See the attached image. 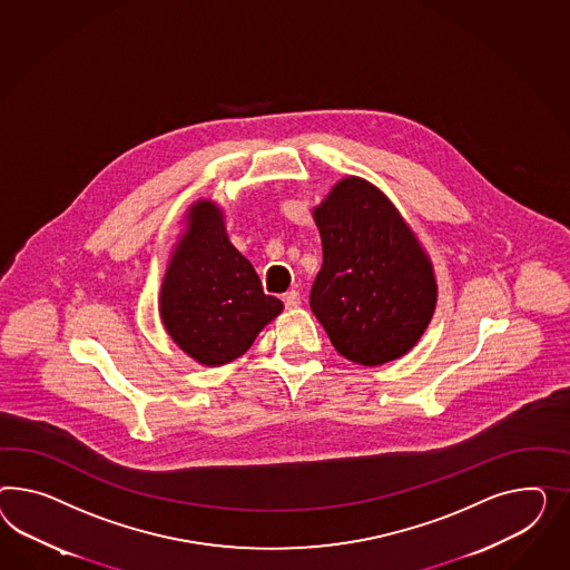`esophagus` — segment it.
<instances>
[{
	"label": "esophagus",
	"instance_id": "1",
	"mask_svg": "<svg viewBox=\"0 0 570 570\" xmlns=\"http://www.w3.org/2000/svg\"><path fill=\"white\" fill-rule=\"evenodd\" d=\"M284 305L286 308H296L301 305V294L296 293V291H291V293L284 294Z\"/></svg>",
	"mask_w": 570,
	"mask_h": 570
}]
</instances>
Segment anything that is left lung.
Segmentation results:
<instances>
[{"instance_id":"obj_1","label":"left lung","mask_w":570,"mask_h":570,"mask_svg":"<svg viewBox=\"0 0 570 570\" xmlns=\"http://www.w3.org/2000/svg\"><path fill=\"white\" fill-rule=\"evenodd\" d=\"M324 263L308 305L334 348L358 365L409 353L430 325L438 286L430 257L377 186L348 176L313 209Z\"/></svg>"}]
</instances>
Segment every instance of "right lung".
Segmentation results:
<instances>
[{"instance_id":"1","label":"right lung","mask_w":570,"mask_h":570,"mask_svg":"<svg viewBox=\"0 0 570 570\" xmlns=\"http://www.w3.org/2000/svg\"><path fill=\"white\" fill-rule=\"evenodd\" d=\"M282 308L279 298L263 293L255 267L228 240L222 209L197 200L159 294L169 338L200 365L219 367L245 354Z\"/></svg>"}]
</instances>
